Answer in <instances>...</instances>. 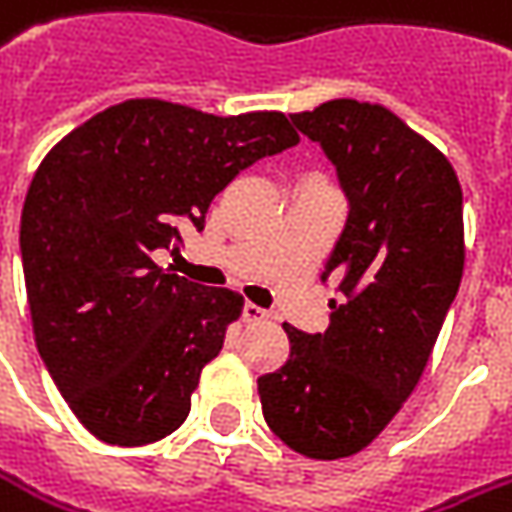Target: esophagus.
<instances>
[{
	"label": "esophagus",
	"instance_id": "1",
	"mask_svg": "<svg viewBox=\"0 0 512 512\" xmlns=\"http://www.w3.org/2000/svg\"><path fill=\"white\" fill-rule=\"evenodd\" d=\"M243 320H246V323H266V320H269V311L260 309L255 303H246V306H243Z\"/></svg>",
	"mask_w": 512,
	"mask_h": 512
}]
</instances>
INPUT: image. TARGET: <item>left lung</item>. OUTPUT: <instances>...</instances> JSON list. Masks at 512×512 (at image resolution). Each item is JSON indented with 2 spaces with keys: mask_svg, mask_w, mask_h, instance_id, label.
<instances>
[{
  "mask_svg": "<svg viewBox=\"0 0 512 512\" xmlns=\"http://www.w3.org/2000/svg\"><path fill=\"white\" fill-rule=\"evenodd\" d=\"M291 124L317 141L348 198L323 280L331 326L289 334V360L257 379L263 416L291 450L331 462L368 448L411 397L465 269L462 186L442 152L382 104L334 98Z\"/></svg>",
  "mask_w": 512,
  "mask_h": 512,
  "instance_id": "8db88e82",
  "label": "left lung"
}]
</instances>
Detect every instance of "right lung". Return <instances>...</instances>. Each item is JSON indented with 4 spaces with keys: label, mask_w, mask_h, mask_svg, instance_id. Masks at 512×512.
<instances>
[{
    "label": "right lung",
    "mask_w": 512,
    "mask_h": 512,
    "mask_svg": "<svg viewBox=\"0 0 512 512\" xmlns=\"http://www.w3.org/2000/svg\"><path fill=\"white\" fill-rule=\"evenodd\" d=\"M300 141L283 113L212 115L130 98L67 133L22 209V266L36 348L64 402L107 445L135 448L184 425L203 365L243 311L152 252L203 229L235 175Z\"/></svg>",
    "instance_id": "add662e5"
}]
</instances>
